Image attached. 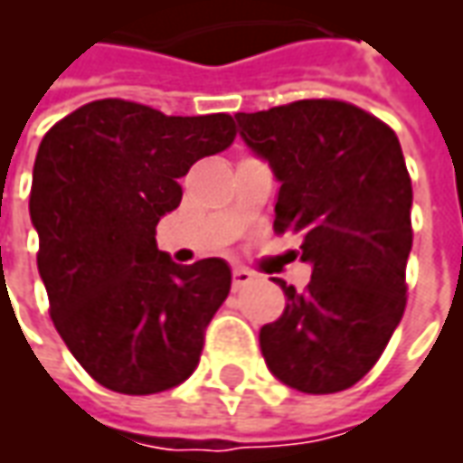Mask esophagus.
Here are the masks:
<instances>
[{
  "mask_svg": "<svg viewBox=\"0 0 463 463\" xmlns=\"http://www.w3.org/2000/svg\"><path fill=\"white\" fill-rule=\"evenodd\" d=\"M252 280H255V275L250 270H245V268H235L232 270V288H245Z\"/></svg>",
  "mask_w": 463,
  "mask_h": 463,
  "instance_id": "34e87169",
  "label": "esophagus"
}]
</instances>
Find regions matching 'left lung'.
<instances>
[{
    "instance_id": "1",
    "label": "left lung",
    "mask_w": 463,
    "mask_h": 463,
    "mask_svg": "<svg viewBox=\"0 0 463 463\" xmlns=\"http://www.w3.org/2000/svg\"><path fill=\"white\" fill-rule=\"evenodd\" d=\"M241 138L280 181L275 232L302 235L307 290L285 280V312L260 330L282 384L332 394L382 357L407 307L411 181L397 133L357 106L305 99L235 114Z\"/></svg>"
}]
</instances>
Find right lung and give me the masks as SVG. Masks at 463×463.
Here are the masks:
<instances>
[{
	"label": "right lung",
	"mask_w": 463,
	"mask_h": 463,
	"mask_svg": "<svg viewBox=\"0 0 463 463\" xmlns=\"http://www.w3.org/2000/svg\"><path fill=\"white\" fill-rule=\"evenodd\" d=\"M235 138L228 114L165 116L101 99L42 138L29 215L49 312L76 362L121 394H156L198 367L205 327L231 292L221 258L173 262L156 225L178 178Z\"/></svg>",
	"instance_id": "obj_1"
}]
</instances>
